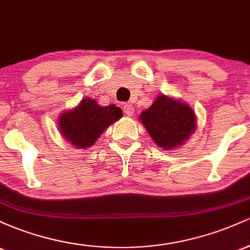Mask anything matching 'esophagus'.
Here are the masks:
<instances>
[{
  "mask_svg": "<svg viewBox=\"0 0 250 250\" xmlns=\"http://www.w3.org/2000/svg\"><path fill=\"white\" fill-rule=\"evenodd\" d=\"M134 107L131 104H129V103H125V105H123V111H125V115H128V116H131L134 114Z\"/></svg>",
  "mask_w": 250,
  "mask_h": 250,
  "instance_id": "esophagus-1",
  "label": "esophagus"
}]
</instances>
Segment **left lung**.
I'll return each instance as SVG.
<instances>
[{"label":"left lung","mask_w":250,"mask_h":250,"mask_svg":"<svg viewBox=\"0 0 250 250\" xmlns=\"http://www.w3.org/2000/svg\"><path fill=\"white\" fill-rule=\"evenodd\" d=\"M139 119L153 141L165 150L182 146L196 129L193 109L187 103L166 95L157 96Z\"/></svg>","instance_id":"1"}]
</instances>
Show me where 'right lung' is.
Listing matches in <instances>:
<instances>
[{"mask_svg":"<svg viewBox=\"0 0 250 250\" xmlns=\"http://www.w3.org/2000/svg\"><path fill=\"white\" fill-rule=\"evenodd\" d=\"M122 117V109L115 104L99 105L95 100L83 99L71 110L59 117V129L74 147L85 149L97 141L103 131Z\"/></svg>","mask_w":250,"mask_h":250,"instance_id":"add662e5","label":"right lung"}]
</instances>
